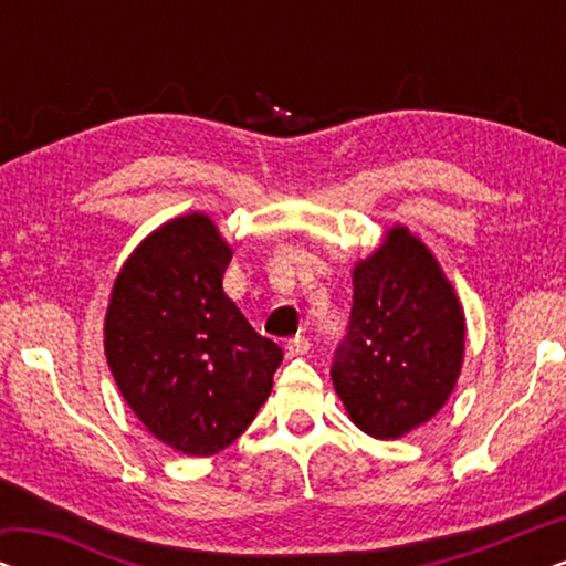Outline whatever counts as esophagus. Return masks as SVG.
I'll use <instances>...</instances> for the list:
<instances>
[{
  "label": "esophagus",
  "mask_w": 566,
  "mask_h": 566,
  "mask_svg": "<svg viewBox=\"0 0 566 566\" xmlns=\"http://www.w3.org/2000/svg\"><path fill=\"white\" fill-rule=\"evenodd\" d=\"M308 345L312 343H308V337H304V335L285 339V355H289V358H298V355L308 353Z\"/></svg>",
  "instance_id": "1"
}]
</instances>
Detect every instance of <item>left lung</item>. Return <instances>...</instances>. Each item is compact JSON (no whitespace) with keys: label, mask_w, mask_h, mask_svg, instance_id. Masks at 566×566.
Segmentation results:
<instances>
[{"label":"left lung","mask_w":566,"mask_h":566,"mask_svg":"<svg viewBox=\"0 0 566 566\" xmlns=\"http://www.w3.org/2000/svg\"><path fill=\"white\" fill-rule=\"evenodd\" d=\"M463 312L436 258L407 229L355 265L353 308L332 360V384L368 436L401 438L453 391L463 360Z\"/></svg>","instance_id":"left-lung-1"}]
</instances>
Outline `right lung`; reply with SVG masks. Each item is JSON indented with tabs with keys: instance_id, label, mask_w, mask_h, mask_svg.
Instances as JSON below:
<instances>
[{
	"instance_id": "add662e5",
	"label": "right lung",
	"mask_w": 566,
	"mask_h": 566,
	"mask_svg": "<svg viewBox=\"0 0 566 566\" xmlns=\"http://www.w3.org/2000/svg\"><path fill=\"white\" fill-rule=\"evenodd\" d=\"M231 250L203 213L167 221L115 277L105 355L146 430L188 455L234 443L265 405L283 350L223 293Z\"/></svg>"
}]
</instances>
